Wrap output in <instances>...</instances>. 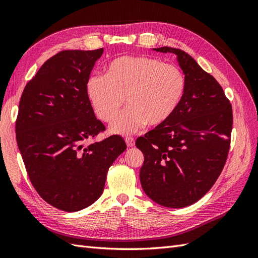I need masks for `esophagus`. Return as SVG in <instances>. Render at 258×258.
<instances>
[{
    "label": "esophagus",
    "instance_id": "34e87169",
    "mask_svg": "<svg viewBox=\"0 0 258 258\" xmlns=\"http://www.w3.org/2000/svg\"><path fill=\"white\" fill-rule=\"evenodd\" d=\"M125 142H126V145H127L128 147H133L135 144V141L133 138H126Z\"/></svg>",
    "mask_w": 258,
    "mask_h": 258
}]
</instances>
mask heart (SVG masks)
<instances>
[{"mask_svg":"<svg viewBox=\"0 0 258 258\" xmlns=\"http://www.w3.org/2000/svg\"><path fill=\"white\" fill-rule=\"evenodd\" d=\"M186 80L177 67L150 56L126 55L113 59L105 76L86 82L87 97L100 119L114 122L125 103L127 109L111 126L113 133L130 135L147 124L160 126L182 102Z\"/></svg>","mask_w":258,"mask_h":258,"instance_id":"1","label":"heart"}]
</instances>
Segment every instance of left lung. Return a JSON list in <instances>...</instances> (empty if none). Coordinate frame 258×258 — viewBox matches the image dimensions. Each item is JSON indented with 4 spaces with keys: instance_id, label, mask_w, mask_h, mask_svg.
<instances>
[{
    "instance_id": "1",
    "label": "left lung",
    "mask_w": 258,
    "mask_h": 258,
    "mask_svg": "<svg viewBox=\"0 0 258 258\" xmlns=\"http://www.w3.org/2000/svg\"><path fill=\"white\" fill-rule=\"evenodd\" d=\"M153 50L176 55L186 87L172 116L136 140L144 155L140 180L152 201L182 208L201 200L225 165L232 106L218 82L187 53L168 46Z\"/></svg>"
}]
</instances>
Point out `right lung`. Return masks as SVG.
I'll use <instances>...</instances> for the list:
<instances>
[{"label": "right lung", "mask_w": 258, "mask_h": 258, "mask_svg": "<svg viewBox=\"0 0 258 258\" xmlns=\"http://www.w3.org/2000/svg\"><path fill=\"white\" fill-rule=\"evenodd\" d=\"M103 48L63 51L42 65L19 104L16 141L34 188L48 204L78 212L103 193L108 168L126 150L112 135L86 145L104 131L87 97L86 82Z\"/></svg>", "instance_id": "obj_1"}]
</instances>
